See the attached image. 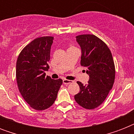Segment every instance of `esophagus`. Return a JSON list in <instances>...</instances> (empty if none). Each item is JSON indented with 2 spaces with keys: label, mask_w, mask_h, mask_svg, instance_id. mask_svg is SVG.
Returning a JSON list of instances; mask_svg holds the SVG:
<instances>
[{
  "label": "esophagus",
  "mask_w": 134,
  "mask_h": 134,
  "mask_svg": "<svg viewBox=\"0 0 134 134\" xmlns=\"http://www.w3.org/2000/svg\"><path fill=\"white\" fill-rule=\"evenodd\" d=\"M63 82L64 84H69V83H73L72 81H70V80H67V79H63Z\"/></svg>",
  "instance_id": "esophagus-1"
}]
</instances>
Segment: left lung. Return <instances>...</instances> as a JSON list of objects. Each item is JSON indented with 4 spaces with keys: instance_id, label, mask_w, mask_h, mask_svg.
Returning a JSON list of instances; mask_svg holds the SVG:
<instances>
[{
    "instance_id": "8db88e82",
    "label": "left lung",
    "mask_w": 134,
    "mask_h": 134,
    "mask_svg": "<svg viewBox=\"0 0 134 134\" xmlns=\"http://www.w3.org/2000/svg\"><path fill=\"white\" fill-rule=\"evenodd\" d=\"M81 49V65L89 75L86 85L78 81L80 92L76 102L86 109H94L104 102L113 88L115 76L112 54L107 45L94 35L76 37Z\"/></svg>"
}]
</instances>
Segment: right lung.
<instances>
[{
  "mask_svg": "<svg viewBox=\"0 0 134 134\" xmlns=\"http://www.w3.org/2000/svg\"><path fill=\"white\" fill-rule=\"evenodd\" d=\"M53 37L35 39L20 53L16 61V77L18 88L24 100L35 110L52 106L63 84V80L46 76L49 68L51 47Z\"/></svg>",
  "mask_w": 134,
  "mask_h": 134,
  "instance_id": "right-lung-1",
  "label": "right lung"
}]
</instances>
